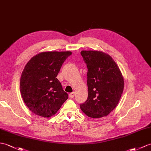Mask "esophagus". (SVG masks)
I'll use <instances>...</instances> for the list:
<instances>
[{
    "label": "esophagus",
    "mask_w": 151,
    "mask_h": 151,
    "mask_svg": "<svg viewBox=\"0 0 151 151\" xmlns=\"http://www.w3.org/2000/svg\"><path fill=\"white\" fill-rule=\"evenodd\" d=\"M75 92H73V93H71L69 94V97H70V99H73V97H74V96H75Z\"/></svg>",
    "instance_id": "1"
}]
</instances>
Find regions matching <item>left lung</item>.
I'll use <instances>...</instances> for the list:
<instances>
[{"label":"left lung","instance_id":"8db88e82","mask_svg":"<svg viewBox=\"0 0 151 151\" xmlns=\"http://www.w3.org/2000/svg\"><path fill=\"white\" fill-rule=\"evenodd\" d=\"M87 64L88 97L80 109L87 116H106L116 107L124 88L122 73L110 55L100 51H82Z\"/></svg>","mask_w":151,"mask_h":151}]
</instances>
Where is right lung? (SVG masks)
<instances>
[{
    "label": "right lung",
    "mask_w": 151,
    "mask_h": 151,
    "mask_svg": "<svg viewBox=\"0 0 151 151\" xmlns=\"http://www.w3.org/2000/svg\"><path fill=\"white\" fill-rule=\"evenodd\" d=\"M71 51H46L34 56L27 63L20 77V93L29 109L38 116L55 114L68 99L57 78Z\"/></svg>",
    "instance_id": "add662e5"
}]
</instances>
